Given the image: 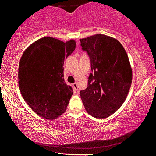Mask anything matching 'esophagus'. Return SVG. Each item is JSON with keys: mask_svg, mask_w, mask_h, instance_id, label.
Masks as SVG:
<instances>
[{"mask_svg": "<svg viewBox=\"0 0 156 156\" xmlns=\"http://www.w3.org/2000/svg\"><path fill=\"white\" fill-rule=\"evenodd\" d=\"M73 89H75L76 91H77V90H78V84H76V83H73Z\"/></svg>", "mask_w": 156, "mask_h": 156, "instance_id": "esophagus-1", "label": "esophagus"}]
</instances>
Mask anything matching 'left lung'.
I'll return each mask as SVG.
<instances>
[{"label": "left lung", "instance_id": "8db88e82", "mask_svg": "<svg viewBox=\"0 0 156 156\" xmlns=\"http://www.w3.org/2000/svg\"><path fill=\"white\" fill-rule=\"evenodd\" d=\"M91 61L88 86L80 91L89 115L104 119L124 103L132 82V69L127 54L119 41L104 34L80 39Z\"/></svg>", "mask_w": 156, "mask_h": 156}]
</instances>
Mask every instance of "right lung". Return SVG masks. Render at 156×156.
I'll use <instances>...</instances> for the list:
<instances>
[{
    "mask_svg": "<svg viewBox=\"0 0 156 156\" xmlns=\"http://www.w3.org/2000/svg\"><path fill=\"white\" fill-rule=\"evenodd\" d=\"M76 48V41L64 43L44 37L26 49L19 62L20 93L37 115L54 120L65 112L73 90L65 83L63 65Z\"/></svg>",
    "mask_w": 156,
    "mask_h": 156,
    "instance_id": "add662e5",
    "label": "right lung"
}]
</instances>
